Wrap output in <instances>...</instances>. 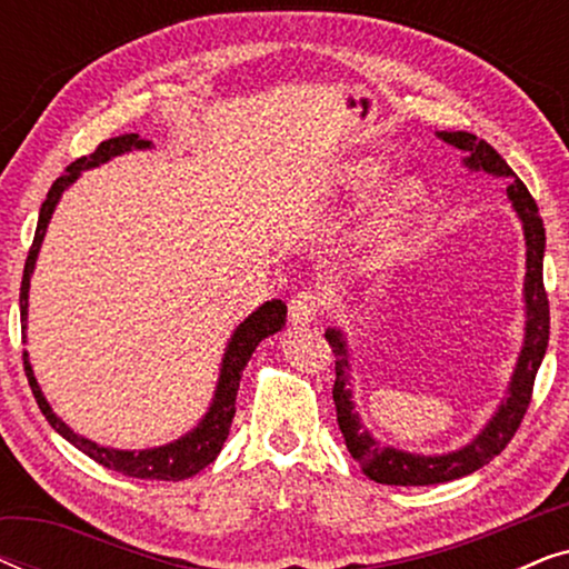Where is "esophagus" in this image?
Returning a JSON list of instances; mask_svg holds the SVG:
<instances>
[{"instance_id":"1","label":"esophagus","mask_w":569,"mask_h":569,"mask_svg":"<svg viewBox=\"0 0 569 569\" xmlns=\"http://www.w3.org/2000/svg\"><path fill=\"white\" fill-rule=\"evenodd\" d=\"M323 310H326V295L321 290H313V287H308V290L298 292L290 300V318H292V323H310V321H316V318L321 316Z\"/></svg>"}]
</instances>
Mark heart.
Wrapping results in <instances>:
<instances>
[{
    "instance_id": "b5f03b06",
    "label": "heart",
    "mask_w": 569,
    "mask_h": 569,
    "mask_svg": "<svg viewBox=\"0 0 569 569\" xmlns=\"http://www.w3.org/2000/svg\"><path fill=\"white\" fill-rule=\"evenodd\" d=\"M383 176V168L378 162H362L355 173V186H372L378 183V178ZM425 204V186L417 178H401L399 183H393L391 189L380 204L376 207V214H372V232L378 238H393L399 236L403 224H407L419 207Z\"/></svg>"
}]
</instances>
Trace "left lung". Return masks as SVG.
Returning <instances> with one entry per match:
<instances>
[{"label": "left lung", "instance_id": "8db88e82", "mask_svg": "<svg viewBox=\"0 0 569 569\" xmlns=\"http://www.w3.org/2000/svg\"><path fill=\"white\" fill-rule=\"evenodd\" d=\"M448 144L463 150L469 158L463 162L471 170H485V173L510 178L508 183V199L516 207L520 220H523L526 232V345L520 349L516 372H512L508 399L497 409L477 440L456 453L446 456H415L403 453V450L380 446L362 430L360 419L355 415L352 407V391H349V355L347 341L341 331L329 329L326 339H329L331 352L337 357V380H333V403H337V422L339 430L345 435L349 453L365 477H370L378 485H393V487H427V485H442V481L461 479L466 473H473L481 466H487L495 456H500L505 446L518 432L520 422H523L528 403H531L533 380L539 372V365L547 355L549 345V298L543 290V248H547V236H543V220L539 217V207L531 193H528L526 183L512 173V168L500 158V152L485 139L469 131H442L440 134Z\"/></svg>", "mask_w": 569, "mask_h": 569}]
</instances>
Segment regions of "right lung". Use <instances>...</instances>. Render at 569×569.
I'll return each instance as SVG.
<instances>
[{"mask_svg":"<svg viewBox=\"0 0 569 569\" xmlns=\"http://www.w3.org/2000/svg\"><path fill=\"white\" fill-rule=\"evenodd\" d=\"M150 142L147 139H139V134H119L113 139H106L96 147V152H90L88 158L74 160L72 166H67L64 176H59L53 181L49 197L41 204V214H38V228L33 246H30L26 269H22V284H20V323H22V341H26V321H28V287H30V274H33L38 248L43 243L46 228H49V220L53 214V207L61 197V191L67 189L69 183L80 176L82 168H96L100 162L116 158V154L129 152V150H147ZM287 318V306L282 300H269L263 306L246 318L243 323L238 326L236 333H232L228 352H224L222 370H220V383H217L214 401L209 407L207 417L201 419L197 430H191L186 438L170 442V446L152 448V450H113L106 446H98L82 435L69 430V427L61 422V419L53 415L49 401L43 399L41 388L36 383L33 368L28 362V352H22V365H26V376L30 383V391H33L38 409L43 411V417L49 419V425L57 430L61 438H67L74 448H80L84 456H90L92 461L103 463L106 469H113L123 473V477L131 479H158V481H181L189 479L193 473H199L204 466H209L222 450V442L228 440L232 417H236V396L240 386V376H243V368L251 360L253 349L259 347L261 339L271 337L284 326Z\"/></svg>","mask_w":569,"mask_h":569,"instance_id":"add662e5","label":"right lung"}]
</instances>
